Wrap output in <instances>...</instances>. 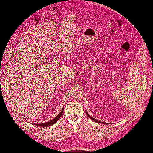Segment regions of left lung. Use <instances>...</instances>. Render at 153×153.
<instances>
[{
  "mask_svg": "<svg viewBox=\"0 0 153 153\" xmlns=\"http://www.w3.org/2000/svg\"><path fill=\"white\" fill-rule=\"evenodd\" d=\"M86 114L87 115V116L88 117H89L91 119H92V120H94V122H97V123H103V124H106V123H104V122H100V121H98V120H95V119H94V118H92V117H91L89 114H88V113H87V112L86 111Z\"/></svg>",
  "mask_w": 153,
  "mask_h": 153,
  "instance_id": "8db88e82",
  "label": "left lung"
}]
</instances>
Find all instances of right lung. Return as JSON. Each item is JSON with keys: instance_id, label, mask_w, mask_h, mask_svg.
Returning a JSON list of instances; mask_svg holds the SVG:
<instances>
[{"instance_id": "obj_1", "label": "right lung", "mask_w": 153, "mask_h": 153, "mask_svg": "<svg viewBox=\"0 0 153 153\" xmlns=\"http://www.w3.org/2000/svg\"><path fill=\"white\" fill-rule=\"evenodd\" d=\"M63 111H64V107L62 108L61 111L59 113V114H58V115L56 116L54 119L50 120V122H46V123H33V125H36V126H51L53 124H54L55 123H56V122L58 121V120L60 118V117H61V115H62L63 114Z\"/></svg>"}]
</instances>
